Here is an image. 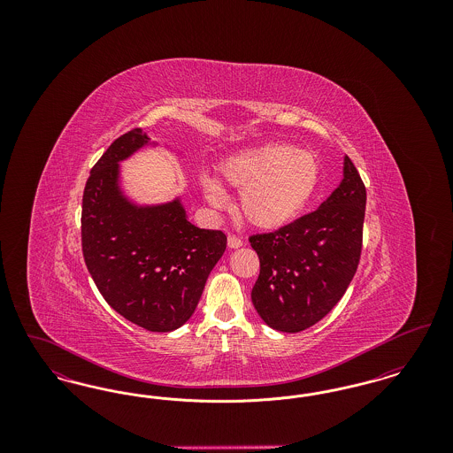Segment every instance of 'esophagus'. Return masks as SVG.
Segmentation results:
<instances>
[{
  "mask_svg": "<svg viewBox=\"0 0 453 453\" xmlns=\"http://www.w3.org/2000/svg\"><path fill=\"white\" fill-rule=\"evenodd\" d=\"M227 246L233 248V250H236V248L242 246V241H241L239 237L234 236V234H229V236H227Z\"/></svg>",
  "mask_w": 453,
  "mask_h": 453,
  "instance_id": "34e87169",
  "label": "esophagus"
}]
</instances>
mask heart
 <instances>
[{"label": "heart", "instance_id": "obj_1", "mask_svg": "<svg viewBox=\"0 0 453 453\" xmlns=\"http://www.w3.org/2000/svg\"><path fill=\"white\" fill-rule=\"evenodd\" d=\"M222 181L239 194V212L258 229H280L297 220L316 195L321 163L292 144H265L239 152L220 166ZM207 202L222 209L227 196L214 178H202Z\"/></svg>", "mask_w": 453, "mask_h": 453}]
</instances>
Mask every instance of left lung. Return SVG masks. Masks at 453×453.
I'll list each match as a JSON object with an SVG mask.
<instances>
[{"label": "left lung", "mask_w": 453, "mask_h": 453, "mask_svg": "<svg viewBox=\"0 0 453 453\" xmlns=\"http://www.w3.org/2000/svg\"><path fill=\"white\" fill-rule=\"evenodd\" d=\"M365 203V185L345 156L343 180L319 209L250 237L259 258L251 301L270 327L303 331L345 296L362 253Z\"/></svg>", "instance_id": "obj_1"}]
</instances>
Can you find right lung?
I'll list each match as a JSON object with an SVG mask.
<instances>
[{"label": "right lung", "mask_w": 453, "mask_h": 453, "mask_svg": "<svg viewBox=\"0 0 453 453\" xmlns=\"http://www.w3.org/2000/svg\"><path fill=\"white\" fill-rule=\"evenodd\" d=\"M146 144L142 129L129 130L91 168L81 244L88 272L108 305L130 323L168 333L192 318L227 237L194 226L180 198L161 205L130 202L119 183V163Z\"/></svg>", "instance_id": "right-lung-1"}]
</instances>
